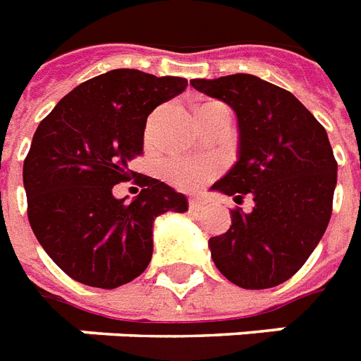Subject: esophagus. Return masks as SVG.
<instances>
[{
  "label": "esophagus",
  "mask_w": 361,
  "mask_h": 361,
  "mask_svg": "<svg viewBox=\"0 0 361 361\" xmlns=\"http://www.w3.org/2000/svg\"><path fill=\"white\" fill-rule=\"evenodd\" d=\"M202 208H204V202H202V199H199V197H191V199H189V210L200 212Z\"/></svg>",
  "instance_id": "obj_1"
}]
</instances>
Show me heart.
<instances>
[{
  "mask_svg": "<svg viewBox=\"0 0 361 361\" xmlns=\"http://www.w3.org/2000/svg\"><path fill=\"white\" fill-rule=\"evenodd\" d=\"M162 172L181 191H195L217 174V164L202 159H170L164 162Z\"/></svg>",
  "mask_w": 361,
  "mask_h": 361,
  "instance_id": "1",
  "label": "heart"
}]
</instances>
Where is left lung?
I'll list each match as a JSON object with an SVG mask.
<instances>
[{
    "label": "left lung",
    "instance_id": "8db88e82",
    "mask_svg": "<svg viewBox=\"0 0 361 361\" xmlns=\"http://www.w3.org/2000/svg\"><path fill=\"white\" fill-rule=\"evenodd\" d=\"M191 87L229 104L238 119V161L212 189L255 202L250 214L231 210L227 233L208 242L212 259L244 290L274 288L305 265L331 217L337 161L326 128L291 92L250 73Z\"/></svg>",
    "mask_w": 361,
    "mask_h": 361
}]
</instances>
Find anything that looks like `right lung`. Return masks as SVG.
<instances>
[{
	"instance_id": "obj_1",
	"label": "right lung",
	"mask_w": 361,
	"mask_h": 361,
	"mask_svg": "<svg viewBox=\"0 0 361 361\" xmlns=\"http://www.w3.org/2000/svg\"><path fill=\"white\" fill-rule=\"evenodd\" d=\"M183 77L111 70L81 82L41 121L24 159L27 219L62 271L85 286L114 290L137 279L153 254V221L185 212L187 199L164 181L140 174L132 203L113 185L136 176L145 121L181 94Z\"/></svg>"
}]
</instances>
